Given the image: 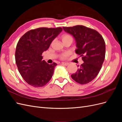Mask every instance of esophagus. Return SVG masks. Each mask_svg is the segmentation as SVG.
Instances as JSON below:
<instances>
[{
  "label": "esophagus",
  "mask_w": 122,
  "mask_h": 122,
  "mask_svg": "<svg viewBox=\"0 0 122 122\" xmlns=\"http://www.w3.org/2000/svg\"><path fill=\"white\" fill-rule=\"evenodd\" d=\"M61 64L64 66H68L69 65V63H68V62H61Z\"/></svg>",
  "instance_id": "1"
}]
</instances>
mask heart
<instances>
[{
  "mask_svg": "<svg viewBox=\"0 0 122 122\" xmlns=\"http://www.w3.org/2000/svg\"><path fill=\"white\" fill-rule=\"evenodd\" d=\"M61 40L63 43L67 42L69 40L73 41V37L69 34H64L61 36ZM70 54H71V52H69V51H66L65 52L60 54V55H59V57L61 60H65V59L67 58L69 56Z\"/></svg>",
  "mask_w": 122,
  "mask_h": 122,
  "instance_id": "b5f03b06",
  "label": "heart"
}]
</instances>
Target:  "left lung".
Masks as SVG:
<instances>
[{
    "label": "left lung",
    "mask_w": 122,
    "mask_h": 122,
    "mask_svg": "<svg viewBox=\"0 0 122 122\" xmlns=\"http://www.w3.org/2000/svg\"><path fill=\"white\" fill-rule=\"evenodd\" d=\"M62 28L75 39L77 48L75 52L84 61L77 72L71 75L72 78L81 84L89 83L97 77L104 62V39L97 31L83 25Z\"/></svg>",
    "instance_id": "obj_1"
}]
</instances>
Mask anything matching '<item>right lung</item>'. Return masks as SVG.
Listing matches in <instances>:
<instances>
[{"instance_id": "1", "label": "right lung", "mask_w": 122, "mask_h": 122, "mask_svg": "<svg viewBox=\"0 0 122 122\" xmlns=\"http://www.w3.org/2000/svg\"><path fill=\"white\" fill-rule=\"evenodd\" d=\"M62 30L61 27H40L26 32L19 39L15 51V61L20 74L28 84L42 87L52 77L57 64L43 61L42 53Z\"/></svg>"}]
</instances>
